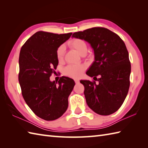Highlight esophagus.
I'll list each match as a JSON object with an SVG mask.
<instances>
[{"label":"esophagus","mask_w":148,"mask_h":148,"mask_svg":"<svg viewBox=\"0 0 148 148\" xmlns=\"http://www.w3.org/2000/svg\"><path fill=\"white\" fill-rule=\"evenodd\" d=\"M74 81H75V83H79V80H78V79H75Z\"/></svg>","instance_id":"34e87169"}]
</instances>
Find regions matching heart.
<instances>
[{
  "mask_svg": "<svg viewBox=\"0 0 148 148\" xmlns=\"http://www.w3.org/2000/svg\"><path fill=\"white\" fill-rule=\"evenodd\" d=\"M70 46L72 49L79 53L81 56L85 55L88 50V46L86 42L81 39H74L69 42ZM65 51V47L61 45L58 47L56 51V57L58 60L61 62L63 60ZM84 71L83 65H69L67 66L64 70V74L65 76L72 78H78L82 75Z\"/></svg>",
  "mask_w": 148,
  "mask_h": 148,
  "instance_id": "heart-1",
  "label": "heart"
}]
</instances>
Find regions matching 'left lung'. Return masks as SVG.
<instances>
[{
    "label": "left lung",
    "mask_w": 148,
    "mask_h": 148,
    "mask_svg": "<svg viewBox=\"0 0 148 148\" xmlns=\"http://www.w3.org/2000/svg\"><path fill=\"white\" fill-rule=\"evenodd\" d=\"M72 37L90 44L95 61L86 72L95 81L81 80L89 108L102 116L117 111L126 98L130 86L131 65L128 52L120 37L103 27L74 32ZM99 76L97 79L96 77Z\"/></svg>",
    "instance_id": "8db88e82"
}]
</instances>
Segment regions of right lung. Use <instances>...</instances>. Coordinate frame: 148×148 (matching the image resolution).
Masks as SVG:
<instances>
[{"label": "right lung", "instance_id": "1", "mask_svg": "<svg viewBox=\"0 0 148 148\" xmlns=\"http://www.w3.org/2000/svg\"><path fill=\"white\" fill-rule=\"evenodd\" d=\"M72 33L57 34L39 31L21 47L18 81L22 96L34 114L46 121L59 118L68 108L74 80L62 76L56 85L49 77L58 64L56 51Z\"/></svg>", "mask_w": 148, "mask_h": 148}]
</instances>
